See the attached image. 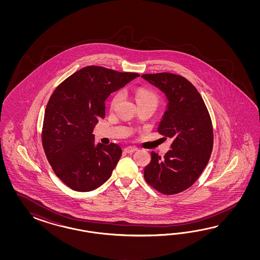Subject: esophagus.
<instances>
[{
  "label": "esophagus",
  "mask_w": 260,
  "mask_h": 260,
  "mask_svg": "<svg viewBox=\"0 0 260 260\" xmlns=\"http://www.w3.org/2000/svg\"><path fill=\"white\" fill-rule=\"evenodd\" d=\"M138 150L136 147H132V146H129V147H126L124 149V151L126 152V153H133L134 151H136V150Z\"/></svg>",
  "instance_id": "obj_1"
}]
</instances>
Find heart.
Segmentation results:
<instances>
[{
    "mask_svg": "<svg viewBox=\"0 0 260 260\" xmlns=\"http://www.w3.org/2000/svg\"><path fill=\"white\" fill-rule=\"evenodd\" d=\"M121 93H116V94L113 96L111 103H110V107L111 108H114L119 101L121 100ZM134 98H135V102L137 104V106L142 105V104H154V105H157V97L156 95L154 94L152 91H150L147 88H138L135 92H134Z\"/></svg>",
    "mask_w": 260,
    "mask_h": 260,
    "instance_id": "heart-1",
    "label": "heart"
}]
</instances>
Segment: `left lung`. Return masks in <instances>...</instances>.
Masks as SVG:
<instances>
[{"label":"left lung","mask_w":260,"mask_h":260,"mask_svg":"<svg viewBox=\"0 0 260 260\" xmlns=\"http://www.w3.org/2000/svg\"><path fill=\"white\" fill-rule=\"evenodd\" d=\"M142 78L166 95L167 110L158 133L173 140L164 157L151 151L144 177L161 193H179L197 181L209 162L213 145L212 120L201 95L187 79L169 72L144 74Z\"/></svg>","instance_id":"8db88e82"}]
</instances>
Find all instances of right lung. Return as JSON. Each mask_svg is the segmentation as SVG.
<instances>
[{
  "mask_svg": "<svg viewBox=\"0 0 260 260\" xmlns=\"http://www.w3.org/2000/svg\"><path fill=\"white\" fill-rule=\"evenodd\" d=\"M138 73L88 66L56 87L45 111L42 142L56 175L71 189L89 191L107 181L122 154L117 144L95 145L105 101Z\"/></svg>",
  "mask_w": 260,
  "mask_h": 260,
  "instance_id": "add662e5",
  "label": "right lung"
}]
</instances>
